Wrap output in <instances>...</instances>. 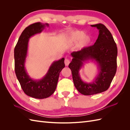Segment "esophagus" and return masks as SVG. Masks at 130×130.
<instances>
[{
	"label": "esophagus",
	"instance_id": "1",
	"mask_svg": "<svg viewBox=\"0 0 130 130\" xmlns=\"http://www.w3.org/2000/svg\"><path fill=\"white\" fill-rule=\"evenodd\" d=\"M69 63H70V60H69V59H68V58H66L65 60H64L65 65H66V66H68L69 64Z\"/></svg>",
	"mask_w": 130,
	"mask_h": 130
}]
</instances>
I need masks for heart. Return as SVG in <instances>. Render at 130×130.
<instances>
[{"instance_id":"heart-1","label":"heart","mask_w":130,"mask_h":130,"mask_svg":"<svg viewBox=\"0 0 130 130\" xmlns=\"http://www.w3.org/2000/svg\"><path fill=\"white\" fill-rule=\"evenodd\" d=\"M68 41L72 43L78 41L76 49L77 50H81L87 47L91 43L92 38L89 35L85 34L84 31L76 30L69 34Z\"/></svg>"}]
</instances>
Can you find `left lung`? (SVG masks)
Here are the masks:
<instances>
[{"mask_svg":"<svg viewBox=\"0 0 130 130\" xmlns=\"http://www.w3.org/2000/svg\"><path fill=\"white\" fill-rule=\"evenodd\" d=\"M99 30V36L92 46L71 53L72 61L68 67L72 71L75 87L82 94L91 95L106 91L117 71V47L110 31L104 25H91ZM89 60L97 64L98 73L92 82L82 80L79 70Z\"/></svg>","mask_w":130,"mask_h":130,"instance_id":"8db88e82","label":"left lung"}]
</instances>
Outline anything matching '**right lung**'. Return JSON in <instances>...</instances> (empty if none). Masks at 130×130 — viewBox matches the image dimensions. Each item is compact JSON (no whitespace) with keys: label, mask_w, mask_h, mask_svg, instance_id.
<instances>
[{"label":"right lung","mask_w":130,"mask_h":130,"mask_svg":"<svg viewBox=\"0 0 130 130\" xmlns=\"http://www.w3.org/2000/svg\"><path fill=\"white\" fill-rule=\"evenodd\" d=\"M48 23H36L27 26L19 37L14 50L15 73L24 92L30 97L36 99L48 98L56 88L59 75L64 68V58L54 61L48 72L40 79H34L30 76L25 68V62L28 52L29 39L34 35L40 34Z\"/></svg>","instance_id":"1"}]
</instances>
